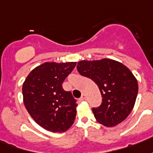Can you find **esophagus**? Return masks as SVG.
<instances>
[{
	"label": "esophagus",
	"mask_w": 153,
	"mask_h": 153,
	"mask_svg": "<svg viewBox=\"0 0 153 153\" xmlns=\"http://www.w3.org/2000/svg\"><path fill=\"white\" fill-rule=\"evenodd\" d=\"M86 100V96H85V94H83L81 95V98H80V101H84V100Z\"/></svg>",
	"instance_id": "esophagus-1"
}]
</instances>
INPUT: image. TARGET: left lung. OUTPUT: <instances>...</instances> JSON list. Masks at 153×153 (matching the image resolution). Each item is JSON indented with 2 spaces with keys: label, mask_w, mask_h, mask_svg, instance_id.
Instances as JSON below:
<instances>
[{
  "label": "left lung",
  "mask_w": 153,
  "mask_h": 153,
  "mask_svg": "<svg viewBox=\"0 0 153 153\" xmlns=\"http://www.w3.org/2000/svg\"><path fill=\"white\" fill-rule=\"evenodd\" d=\"M76 68L81 76L94 81L101 92V105L92 109L96 121L112 127L126 120L133 110L139 90L137 79L130 69L110 59L81 60Z\"/></svg>",
  "instance_id": "8db88e82"
}]
</instances>
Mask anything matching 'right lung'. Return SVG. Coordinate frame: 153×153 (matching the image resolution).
Returning a JSON list of instances; mask_svg holds the SVG:
<instances>
[{
    "label": "right lung",
    "mask_w": 153,
    "mask_h": 153,
    "mask_svg": "<svg viewBox=\"0 0 153 153\" xmlns=\"http://www.w3.org/2000/svg\"><path fill=\"white\" fill-rule=\"evenodd\" d=\"M76 62H45L32 70L23 84V103L40 126L53 133L65 132L76 115V100L62 84Z\"/></svg>",
    "instance_id": "1"
}]
</instances>
